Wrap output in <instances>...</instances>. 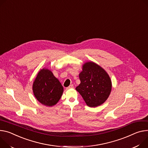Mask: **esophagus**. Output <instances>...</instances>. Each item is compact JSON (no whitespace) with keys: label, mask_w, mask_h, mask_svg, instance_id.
I'll use <instances>...</instances> for the list:
<instances>
[{"label":"esophagus","mask_w":148,"mask_h":148,"mask_svg":"<svg viewBox=\"0 0 148 148\" xmlns=\"http://www.w3.org/2000/svg\"><path fill=\"white\" fill-rule=\"evenodd\" d=\"M74 88V86L73 84H71L69 87H67L66 88L67 89H69V88Z\"/></svg>","instance_id":"1"}]
</instances>
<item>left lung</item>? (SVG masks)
Masks as SVG:
<instances>
[{
  "label": "left lung",
  "mask_w": 148,
  "mask_h": 148,
  "mask_svg": "<svg viewBox=\"0 0 148 148\" xmlns=\"http://www.w3.org/2000/svg\"><path fill=\"white\" fill-rule=\"evenodd\" d=\"M79 73L80 84L75 89L86 104L91 107L102 104L108 99L112 90V81L106 71L97 64L87 62Z\"/></svg>",
  "instance_id": "1"
}]
</instances>
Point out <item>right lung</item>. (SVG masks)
Here are the masks:
<instances>
[{
	"instance_id": "1",
	"label": "right lung",
	"mask_w": 148,
	"mask_h": 148,
	"mask_svg": "<svg viewBox=\"0 0 148 148\" xmlns=\"http://www.w3.org/2000/svg\"><path fill=\"white\" fill-rule=\"evenodd\" d=\"M32 90L38 101L49 107L58 103L64 91L59 80L50 70L46 69L41 70L38 73Z\"/></svg>"
}]
</instances>
